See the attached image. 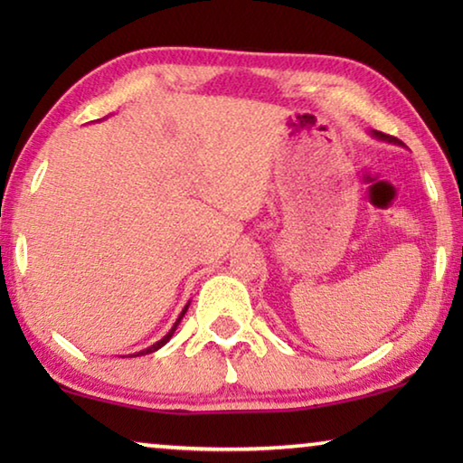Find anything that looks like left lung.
<instances>
[{"instance_id":"1","label":"left lung","mask_w":463,"mask_h":463,"mask_svg":"<svg viewBox=\"0 0 463 463\" xmlns=\"http://www.w3.org/2000/svg\"><path fill=\"white\" fill-rule=\"evenodd\" d=\"M375 137L378 138H382V140H388V143H396V145H402V140H398L396 137H390V135H386V132H373Z\"/></svg>"}]
</instances>
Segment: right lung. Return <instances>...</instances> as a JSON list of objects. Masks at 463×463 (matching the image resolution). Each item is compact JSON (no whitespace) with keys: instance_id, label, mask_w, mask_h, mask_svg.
Returning <instances> with one entry per match:
<instances>
[{"instance_id":"obj_1","label":"right lung","mask_w":463,"mask_h":463,"mask_svg":"<svg viewBox=\"0 0 463 463\" xmlns=\"http://www.w3.org/2000/svg\"><path fill=\"white\" fill-rule=\"evenodd\" d=\"M185 310H187V307L182 310V315H179V318L175 320V325H174V328H171V331L165 335V336H163V339L161 341H156L155 345H151V347H148V349H145V351H140V354L138 355H146V354H153V351H156V349H161L163 347V345H165L169 339H171V335H174L175 333V328H177V325H179V320H182L184 318V315H185Z\"/></svg>"}]
</instances>
